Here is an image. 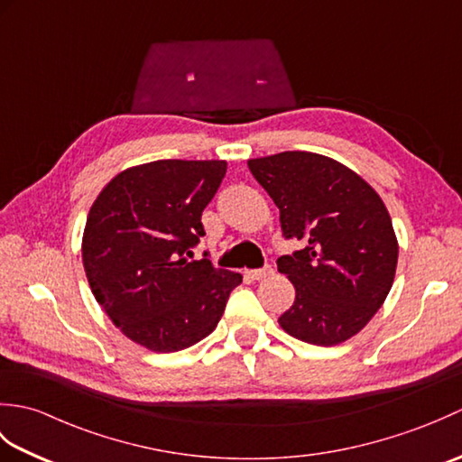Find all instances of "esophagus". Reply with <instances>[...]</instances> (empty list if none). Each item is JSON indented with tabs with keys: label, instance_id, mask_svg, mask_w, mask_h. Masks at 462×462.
Wrapping results in <instances>:
<instances>
[{
	"label": "esophagus",
	"instance_id": "34e87169",
	"mask_svg": "<svg viewBox=\"0 0 462 462\" xmlns=\"http://www.w3.org/2000/svg\"><path fill=\"white\" fill-rule=\"evenodd\" d=\"M272 273H273V268L270 266V263H266V266H263V268L250 270V272H248V278L254 280V282H258V280H263V278L272 276Z\"/></svg>",
	"mask_w": 462,
	"mask_h": 462
}]
</instances>
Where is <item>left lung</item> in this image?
Here are the masks:
<instances>
[{
    "mask_svg": "<svg viewBox=\"0 0 462 462\" xmlns=\"http://www.w3.org/2000/svg\"><path fill=\"white\" fill-rule=\"evenodd\" d=\"M248 169L280 208L283 238L301 242L278 258L296 288L278 323L321 347L353 337L393 286L399 246L385 204L361 176L316 152L252 159Z\"/></svg>",
    "mask_w": 462,
    "mask_h": 462,
    "instance_id": "obj_1",
    "label": "left lung"
}]
</instances>
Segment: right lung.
Here are the masks:
<instances>
[{"mask_svg": "<svg viewBox=\"0 0 462 462\" xmlns=\"http://www.w3.org/2000/svg\"><path fill=\"white\" fill-rule=\"evenodd\" d=\"M226 174L224 161H154L123 171L97 196L83 234V266L95 300L126 337L180 351L210 336L236 272L194 260L202 210Z\"/></svg>", "mask_w": 462, "mask_h": 462, "instance_id": "obj_1", "label": "right lung"}]
</instances>
